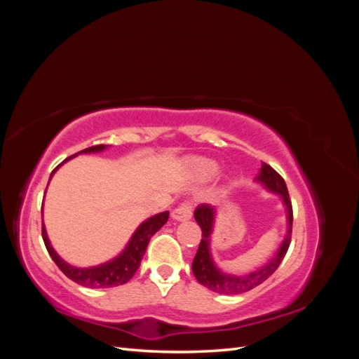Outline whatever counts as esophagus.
Returning a JSON list of instances; mask_svg holds the SVG:
<instances>
[{
	"mask_svg": "<svg viewBox=\"0 0 359 359\" xmlns=\"http://www.w3.org/2000/svg\"><path fill=\"white\" fill-rule=\"evenodd\" d=\"M191 214H193L191 203L189 201H186V202H182L181 205H178L177 208L172 211V219L177 220V222L190 220L191 219Z\"/></svg>",
	"mask_w": 359,
	"mask_h": 359,
	"instance_id": "1",
	"label": "esophagus"
}]
</instances>
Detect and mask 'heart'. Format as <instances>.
<instances>
[{"label":"heart","mask_w":359,"mask_h":359,"mask_svg":"<svg viewBox=\"0 0 359 359\" xmlns=\"http://www.w3.org/2000/svg\"><path fill=\"white\" fill-rule=\"evenodd\" d=\"M198 168L202 173H205V175H214V173L217 172V165L214 161H210V160H199Z\"/></svg>","instance_id":"1"}]
</instances>
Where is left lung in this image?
<instances>
[{"label":"left lung","instance_id":"left-lung-1","mask_svg":"<svg viewBox=\"0 0 359 359\" xmlns=\"http://www.w3.org/2000/svg\"><path fill=\"white\" fill-rule=\"evenodd\" d=\"M256 181L273 193H277L283 199V203L286 206L287 212V232L283 243H281L277 253L269 259V262L264 266L257 268L256 271L245 276H231L226 274L223 271L217 268L211 256V233L214 227V217H215V208L211 205L202 203L199 205L196 211H194V219H196L198 224L202 229V240L198 248V253L193 259V274L196 277L199 283L205 287H208L212 292L223 293V295H238V293H244L255 289L256 286L262 285L264 281L276 273V269L281 264V260L286 256L287 248L290 245V236H292V222H293V212H292V202L289 199V191L286 187L285 180L280 177L273 168L266 163H262L259 175L256 177Z\"/></svg>","mask_w":359,"mask_h":359}]
</instances>
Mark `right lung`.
<instances>
[{
  "instance_id": "1",
  "label": "right lung",
  "mask_w": 359,
  "mask_h": 359,
  "mask_svg": "<svg viewBox=\"0 0 359 359\" xmlns=\"http://www.w3.org/2000/svg\"><path fill=\"white\" fill-rule=\"evenodd\" d=\"M103 149H106V145H95V147L82 149L78 154L100 153V151H103ZM78 154H74V156H78ZM74 156H72V157H74ZM72 157L66 158L62 163H66ZM61 165H58L55 169L52 170L50 178ZM41 210H43V206H41ZM41 215H43V211H41ZM168 219H169V211H165V212L156 214L151 217V219L145 220L137 227L136 232L132 236V240L128 241L127 247L123 250L121 255L109 260V262L97 265V266H91V268H76L67 262H64V260L57 255L55 250H53L50 245V241H49L46 229H45V223H41V236H43V241H45L46 248H48V253L50 255L53 262H55L62 273L66 274L70 280H73L74 283H78L85 287H91V289L114 287V286L127 283V281L135 276L137 268L140 266V260H142V257L145 255V250L148 247L151 236H153L160 229V227L168 222Z\"/></svg>"
}]
</instances>
